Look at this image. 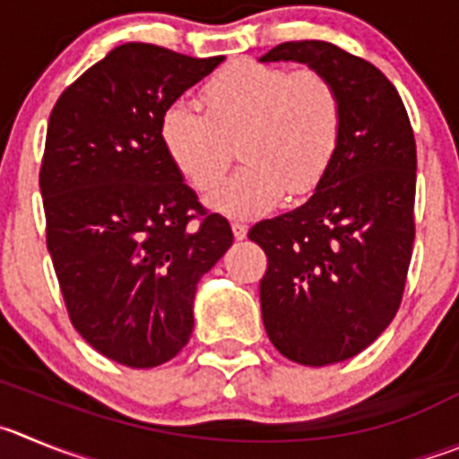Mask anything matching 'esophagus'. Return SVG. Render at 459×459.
<instances>
[{"label": "esophagus", "instance_id": "esophagus-1", "mask_svg": "<svg viewBox=\"0 0 459 459\" xmlns=\"http://www.w3.org/2000/svg\"><path fill=\"white\" fill-rule=\"evenodd\" d=\"M230 229H233L235 239H244L247 238V233H249V226L242 224V221H233V224H230Z\"/></svg>", "mask_w": 459, "mask_h": 459}]
</instances>
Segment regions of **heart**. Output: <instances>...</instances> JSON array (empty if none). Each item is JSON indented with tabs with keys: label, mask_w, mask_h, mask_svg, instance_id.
<instances>
[{
	"label": "heart",
	"mask_w": 459,
	"mask_h": 459,
	"mask_svg": "<svg viewBox=\"0 0 459 459\" xmlns=\"http://www.w3.org/2000/svg\"><path fill=\"white\" fill-rule=\"evenodd\" d=\"M201 106H167L158 138L174 169L196 192L224 178L239 138L247 165L208 204L230 217L267 212L288 192L307 195L335 158L344 108L335 83L316 70L239 61L201 90Z\"/></svg>",
	"instance_id": "obj_1"
}]
</instances>
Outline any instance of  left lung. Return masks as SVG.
I'll return each mask as SVG.
<instances>
[{"label":"left lung","instance_id":"8db88e82","mask_svg":"<svg viewBox=\"0 0 459 459\" xmlns=\"http://www.w3.org/2000/svg\"><path fill=\"white\" fill-rule=\"evenodd\" d=\"M260 61L306 63L342 97L340 147L315 195L249 230L267 254L260 307L272 344L299 365H335L365 351L403 299L414 244V133L387 76L331 42H282Z\"/></svg>","mask_w":459,"mask_h":459}]
</instances>
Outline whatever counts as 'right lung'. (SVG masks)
Here are the masks:
<instances>
[{"label":"right lung","mask_w":459,"mask_h":459,"mask_svg":"<svg viewBox=\"0 0 459 459\" xmlns=\"http://www.w3.org/2000/svg\"><path fill=\"white\" fill-rule=\"evenodd\" d=\"M224 56L126 42L58 97L40 192L47 249L72 326L133 369L171 359L195 328L196 282L233 244L158 138L167 106Z\"/></svg>","instance_id":"obj_1"}]
</instances>
